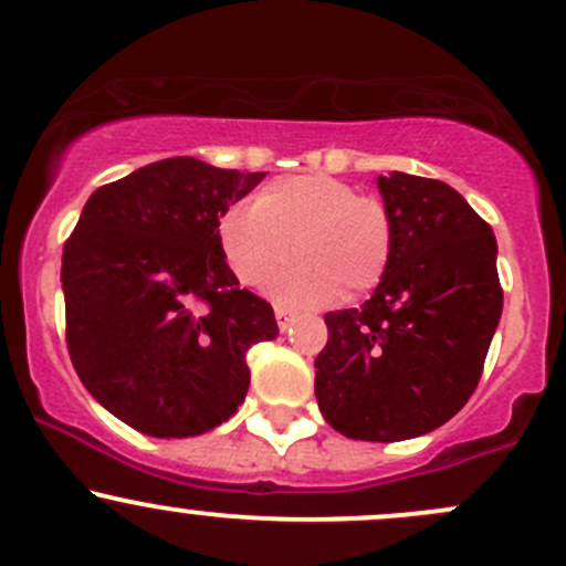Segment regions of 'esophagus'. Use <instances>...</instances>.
I'll return each mask as SVG.
<instances>
[{
    "label": "esophagus",
    "mask_w": 566,
    "mask_h": 566,
    "mask_svg": "<svg viewBox=\"0 0 566 566\" xmlns=\"http://www.w3.org/2000/svg\"><path fill=\"white\" fill-rule=\"evenodd\" d=\"M275 318H277V326H281V332H285V329H289L291 324H294L296 315H294V313H289V310L277 307V310H275Z\"/></svg>",
    "instance_id": "esophagus-1"
}]
</instances>
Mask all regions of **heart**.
<instances>
[{
	"label": "heart",
	"instance_id": "heart-1",
	"mask_svg": "<svg viewBox=\"0 0 566 566\" xmlns=\"http://www.w3.org/2000/svg\"><path fill=\"white\" fill-rule=\"evenodd\" d=\"M229 270L248 289L272 281L281 305L324 307L369 294L394 256V223L380 199L324 172L270 180L256 199L232 205L216 223ZM292 248L289 249L287 245Z\"/></svg>",
	"mask_w": 566,
	"mask_h": 566
}]
</instances>
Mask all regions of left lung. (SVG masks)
Returning a JSON list of instances; mask_svg holds the SVG:
<instances>
[{
    "instance_id": "1",
    "label": "left lung",
    "mask_w": 566,
    "mask_h": 566,
    "mask_svg": "<svg viewBox=\"0 0 566 566\" xmlns=\"http://www.w3.org/2000/svg\"><path fill=\"white\" fill-rule=\"evenodd\" d=\"M394 256L361 307L326 313L315 358L324 418L350 440L397 442L451 421L475 391L502 315L496 237L442 180L380 175Z\"/></svg>"
}]
</instances>
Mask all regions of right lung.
Here are the masks:
<instances>
[{
	"instance_id": "add662e5",
	"label": "right lung",
	"mask_w": 566,
	"mask_h": 566,
	"mask_svg": "<svg viewBox=\"0 0 566 566\" xmlns=\"http://www.w3.org/2000/svg\"><path fill=\"white\" fill-rule=\"evenodd\" d=\"M266 172L191 156L96 188L62 256L66 348L91 397L150 437H193L232 418L245 354L277 337L270 302L240 289L216 240L229 205Z\"/></svg>"
}]
</instances>
